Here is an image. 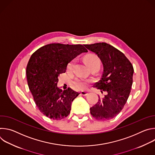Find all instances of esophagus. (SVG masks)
I'll return each mask as SVG.
<instances>
[{
    "label": "esophagus",
    "mask_w": 155,
    "mask_h": 155,
    "mask_svg": "<svg viewBox=\"0 0 155 155\" xmlns=\"http://www.w3.org/2000/svg\"><path fill=\"white\" fill-rule=\"evenodd\" d=\"M81 94L82 95V96H87V94H88V93L86 92V91H82L81 92Z\"/></svg>",
    "instance_id": "1"
}]
</instances>
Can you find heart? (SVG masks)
<instances>
[{"mask_svg":"<svg viewBox=\"0 0 155 155\" xmlns=\"http://www.w3.org/2000/svg\"><path fill=\"white\" fill-rule=\"evenodd\" d=\"M84 61L86 63V64L88 66L89 68H91V66L93 65H100V59L99 58L93 54H88L84 58ZM75 62V59L72 60L68 65V69L69 71H72L73 69V68L74 66ZM90 80L83 78H77L74 81V83L75 86V87L79 90H84L87 87L88 84L90 82Z\"/></svg>","mask_w":155,"mask_h":155,"instance_id":"1","label":"heart"}]
</instances>
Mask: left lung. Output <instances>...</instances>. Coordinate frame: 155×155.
<instances>
[{
  "mask_svg": "<svg viewBox=\"0 0 155 155\" xmlns=\"http://www.w3.org/2000/svg\"><path fill=\"white\" fill-rule=\"evenodd\" d=\"M96 53L103 64L101 79L94 87L106 91L102 99L90 108L91 115L97 120H108L115 117L123 108L130 93L134 68L125 55L106 43L84 45Z\"/></svg>",
  "mask_w": 155,
  "mask_h": 155,
  "instance_id": "obj_1",
  "label": "left lung"
}]
</instances>
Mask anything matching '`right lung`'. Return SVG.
Wrapping results in <instances>:
<instances>
[{
  "mask_svg": "<svg viewBox=\"0 0 155 155\" xmlns=\"http://www.w3.org/2000/svg\"><path fill=\"white\" fill-rule=\"evenodd\" d=\"M85 52L80 44L51 43L31 55L26 68L28 86L40 111L50 119L59 120L69 115L72 102L80 93L70 87L59 88L58 76L65 72L68 63Z\"/></svg>",
  "mask_w": 155,
  "mask_h": 155,
  "instance_id": "right-lung-1",
  "label": "right lung"
}]
</instances>
